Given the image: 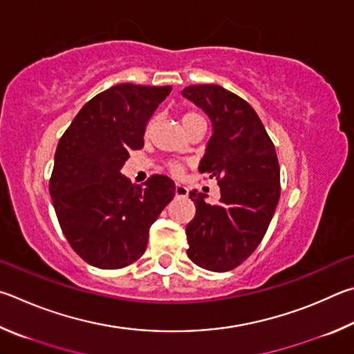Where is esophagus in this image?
<instances>
[{
  "label": "esophagus",
  "instance_id": "obj_1",
  "mask_svg": "<svg viewBox=\"0 0 354 354\" xmlns=\"http://www.w3.org/2000/svg\"><path fill=\"white\" fill-rule=\"evenodd\" d=\"M176 196L177 197H188V188L185 185L177 183L176 185Z\"/></svg>",
  "mask_w": 354,
  "mask_h": 354
}]
</instances>
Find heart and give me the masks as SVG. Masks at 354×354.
<instances>
[{"mask_svg": "<svg viewBox=\"0 0 354 354\" xmlns=\"http://www.w3.org/2000/svg\"><path fill=\"white\" fill-rule=\"evenodd\" d=\"M197 116H201V115H197L196 111H188V113L183 115L182 121L185 122V121L193 120V118H197ZM149 127H151V124H149V126H147V130H149ZM169 171L174 174V176H182V174H183V167H182L180 165H178V163H169Z\"/></svg>", "mask_w": 354, "mask_h": 354, "instance_id": "heart-1", "label": "heart"}]
</instances>
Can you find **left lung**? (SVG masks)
<instances>
[{
    "label": "left lung",
    "mask_w": 354,
    "mask_h": 354,
    "mask_svg": "<svg viewBox=\"0 0 354 354\" xmlns=\"http://www.w3.org/2000/svg\"><path fill=\"white\" fill-rule=\"evenodd\" d=\"M182 95L213 122L199 171L221 188L213 205L205 194L189 193L196 216L187 225V253L202 269L233 270L263 241L280 199L275 146L252 105L221 85H189Z\"/></svg>",
    "instance_id": "1"
}]
</instances>
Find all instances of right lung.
Here are the masks:
<instances>
[{
	"label": "right lung",
	"instance_id": "1",
	"mask_svg": "<svg viewBox=\"0 0 354 354\" xmlns=\"http://www.w3.org/2000/svg\"><path fill=\"white\" fill-rule=\"evenodd\" d=\"M172 90L118 84L90 99L55 149L49 194L73 250L99 269L135 263L149 228L176 194L169 177L153 174L135 187L121 176L130 151L145 146L149 118Z\"/></svg>",
	"mask_w": 354,
	"mask_h": 354
}]
</instances>
